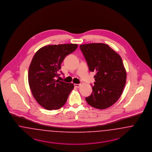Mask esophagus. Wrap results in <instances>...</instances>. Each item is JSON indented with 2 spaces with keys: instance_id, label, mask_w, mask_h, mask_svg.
Masks as SVG:
<instances>
[{
  "instance_id": "34e87169",
  "label": "esophagus",
  "mask_w": 152,
  "mask_h": 152,
  "mask_svg": "<svg viewBox=\"0 0 152 152\" xmlns=\"http://www.w3.org/2000/svg\"><path fill=\"white\" fill-rule=\"evenodd\" d=\"M80 86V84H74V86L75 87H79Z\"/></svg>"
}]
</instances>
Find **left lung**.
Here are the masks:
<instances>
[{"instance_id": "8db88e82", "label": "left lung", "mask_w": 152, "mask_h": 152, "mask_svg": "<svg viewBox=\"0 0 152 152\" xmlns=\"http://www.w3.org/2000/svg\"><path fill=\"white\" fill-rule=\"evenodd\" d=\"M89 70L95 72L93 93L86 98L95 108L106 109L115 103L126 85V73L119 54L108 45L91 43L80 45Z\"/></svg>"}]
</instances>
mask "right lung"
I'll list each match as a JSON object with an SVG mask.
<instances>
[{
	"label": "right lung",
	"mask_w": 152,
	"mask_h": 152,
	"mask_svg": "<svg viewBox=\"0 0 152 152\" xmlns=\"http://www.w3.org/2000/svg\"><path fill=\"white\" fill-rule=\"evenodd\" d=\"M77 47L75 44L50 45L40 48L33 56L28 70L29 85L34 99L46 110L61 108L74 88L73 83L57 78L61 63Z\"/></svg>",
	"instance_id": "right-lung-1"
}]
</instances>
